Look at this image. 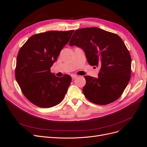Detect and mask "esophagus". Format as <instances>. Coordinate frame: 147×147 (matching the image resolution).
I'll return each mask as SVG.
<instances>
[{"label":"esophagus","mask_w":147,"mask_h":147,"mask_svg":"<svg viewBox=\"0 0 147 147\" xmlns=\"http://www.w3.org/2000/svg\"><path fill=\"white\" fill-rule=\"evenodd\" d=\"M77 77H78V76L77 75H75V74H71V78H72V79L73 80H74V79H75Z\"/></svg>","instance_id":"34e87169"}]
</instances>
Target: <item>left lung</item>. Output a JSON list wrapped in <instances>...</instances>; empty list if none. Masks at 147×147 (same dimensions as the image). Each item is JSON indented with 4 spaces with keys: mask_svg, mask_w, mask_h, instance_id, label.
Here are the masks:
<instances>
[{
    "mask_svg": "<svg viewBox=\"0 0 147 147\" xmlns=\"http://www.w3.org/2000/svg\"><path fill=\"white\" fill-rule=\"evenodd\" d=\"M69 45L81 48L90 65L101 67L98 78L84 76L86 98L98 105L116 101L131 78V57L120 37L98 27L84 28L75 31Z\"/></svg>",
    "mask_w": 147,
    "mask_h": 147,
    "instance_id": "1",
    "label": "left lung"
}]
</instances>
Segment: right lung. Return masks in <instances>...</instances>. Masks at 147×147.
Instances as JSON below:
<instances>
[{
  "instance_id": "add662e5",
  "label": "right lung",
  "mask_w": 147,
  "mask_h": 147,
  "mask_svg": "<svg viewBox=\"0 0 147 147\" xmlns=\"http://www.w3.org/2000/svg\"><path fill=\"white\" fill-rule=\"evenodd\" d=\"M74 30L49 31L31 36L20 48L15 67V79L30 102L50 108L63 101L71 82V76L57 78L51 72L61 51Z\"/></svg>"
}]
</instances>
